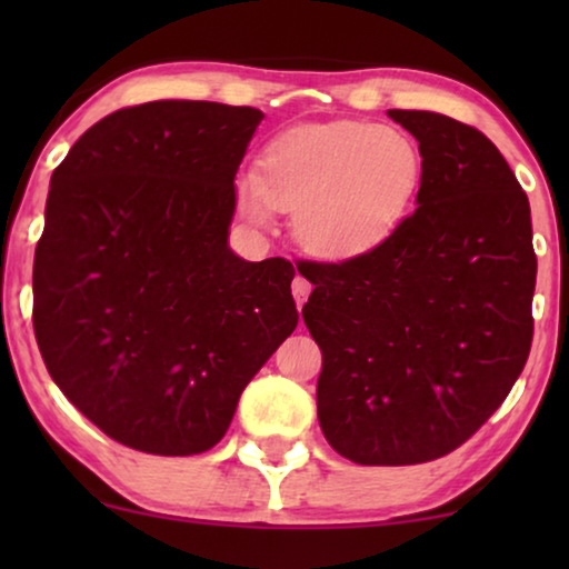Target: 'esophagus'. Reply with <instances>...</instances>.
Here are the masks:
<instances>
[{"instance_id": "1", "label": "esophagus", "mask_w": 569, "mask_h": 569, "mask_svg": "<svg viewBox=\"0 0 569 569\" xmlns=\"http://www.w3.org/2000/svg\"><path fill=\"white\" fill-rule=\"evenodd\" d=\"M292 295H295V302H298V306L302 308V302H306L308 295H310V282L306 277H295L292 279Z\"/></svg>"}]
</instances>
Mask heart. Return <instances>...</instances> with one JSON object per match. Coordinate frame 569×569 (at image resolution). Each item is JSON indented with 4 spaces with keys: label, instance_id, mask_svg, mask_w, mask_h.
Segmentation results:
<instances>
[{
    "label": "heart",
    "instance_id": "1",
    "mask_svg": "<svg viewBox=\"0 0 569 569\" xmlns=\"http://www.w3.org/2000/svg\"><path fill=\"white\" fill-rule=\"evenodd\" d=\"M425 181V154L407 131L368 121L310 123L271 139L256 176L238 186L248 220L292 212L310 256L352 261L383 246L407 220Z\"/></svg>",
    "mask_w": 569,
    "mask_h": 569
}]
</instances>
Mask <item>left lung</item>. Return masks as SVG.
<instances>
[{
    "label": "left lung",
    "mask_w": 569,
    "mask_h": 569,
    "mask_svg": "<svg viewBox=\"0 0 569 569\" xmlns=\"http://www.w3.org/2000/svg\"><path fill=\"white\" fill-rule=\"evenodd\" d=\"M425 154L417 209L376 251L306 261L302 308L321 347L318 422L339 456L411 466L463 446L531 352V207L479 129L388 111Z\"/></svg>",
    "instance_id": "obj_1"
}]
</instances>
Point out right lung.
Instances as JSON below:
<instances>
[{
  "instance_id": "obj_1",
  "label": "right lung",
  "mask_w": 569,
  "mask_h": 569,
  "mask_svg": "<svg viewBox=\"0 0 569 569\" xmlns=\"http://www.w3.org/2000/svg\"><path fill=\"white\" fill-rule=\"evenodd\" d=\"M259 108L152 100L113 111L51 176L33 329L61 393L121 446L204 453L298 326L284 259L228 248Z\"/></svg>"
}]
</instances>
